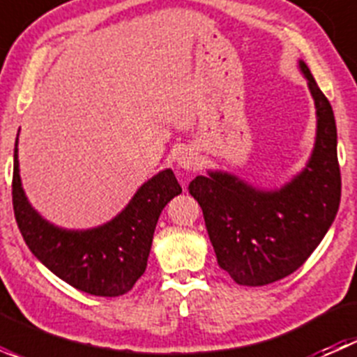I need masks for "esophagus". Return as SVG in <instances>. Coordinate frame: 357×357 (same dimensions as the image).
<instances>
[{
  "label": "esophagus",
  "instance_id": "1",
  "mask_svg": "<svg viewBox=\"0 0 357 357\" xmlns=\"http://www.w3.org/2000/svg\"><path fill=\"white\" fill-rule=\"evenodd\" d=\"M176 162H178L179 167L186 169V171H197L199 169V155H197L195 150L188 149V146L179 150L178 155H176Z\"/></svg>",
  "mask_w": 357,
  "mask_h": 357
}]
</instances>
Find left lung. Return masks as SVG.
<instances>
[{
    "mask_svg": "<svg viewBox=\"0 0 357 357\" xmlns=\"http://www.w3.org/2000/svg\"><path fill=\"white\" fill-rule=\"evenodd\" d=\"M314 98L318 129L304 171L280 190H259L229 172L190 183L200 204L218 264L238 285L262 287L297 271L319 245L340 204L337 126L311 70L298 62Z\"/></svg>",
    "mask_w": 357,
    "mask_h": 357,
    "instance_id": "8db88e82",
    "label": "left lung"
}]
</instances>
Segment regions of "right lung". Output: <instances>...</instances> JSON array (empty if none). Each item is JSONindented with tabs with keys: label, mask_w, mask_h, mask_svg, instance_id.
<instances>
[{
	"label": "right lung",
	"mask_w": 357,
	"mask_h": 357,
	"mask_svg": "<svg viewBox=\"0 0 357 357\" xmlns=\"http://www.w3.org/2000/svg\"><path fill=\"white\" fill-rule=\"evenodd\" d=\"M19 142V138H17ZM13 152V212L32 254L74 289L98 297H119L145 273L162 208L181 193L171 169L160 171L135 193L124 211L91 229H63L43 219L27 202Z\"/></svg>",
	"instance_id": "obj_1"
}]
</instances>
